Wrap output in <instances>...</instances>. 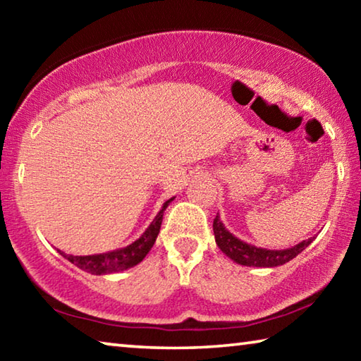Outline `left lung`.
<instances>
[{
	"label": "left lung",
	"instance_id": "1",
	"mask_svg": "<svg viewBox=\"0 0 361 361\" xmlns=\"http://www.w3.org/2000/svg\"><path fill=\"white\" fill-rule=\"evenodd\" d=\"M213 232H215V240L219 250L229 256L232 261L242 266H255V267H276L282 266L285 262L291 261L295 256H298L302 250L314 240V237L298 243L296 247L286 248V250H266L258 248L255 245H248L247 242H242L232 235L231 232L224 228L223 223L219 221V216L213 219Z\"/></svg>",
	"mask_w": 361,
	"mask_h": 361
}]
</instances>
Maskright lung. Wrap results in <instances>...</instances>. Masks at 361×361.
Listing matches in <instances>:
<instances>
[{"mask_svg": "<svg viewBox=\"0 0 361 361\" xmlns=\"http://www.w3.org/2000/svg\"><path fill=\"white\" fill-rule=\"evenodd\" d=\"M172 199H169L166 204H164L162 210L157 213V216L152 219L149 228L143 232V235L140 237L138 240L130 243L129 247L114 250V252L102 253V255H90V256H75V255H66L63 252L59 253L65 256L66 259L73 264L82 269L85 272L95 274V276H102V274H113L119 271H126V269L137 266L138 262H142L146 255H148L149 250L154 245L157 239L159 229H161L162 224V216L164 210L167 209V205L172 202Z\"/></svg>", "mask_w": 361, "mask_h": 361, "instance_id": "obj_1", "label": "right lung"}]
</instances>
